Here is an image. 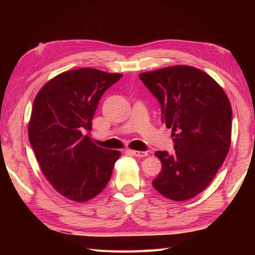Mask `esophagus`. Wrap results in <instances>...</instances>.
<instances>
[{"label":"esophagus","mask_w":255,"mask_h":255,"mask_svg":"<svg viewBox=\"0 0 255 255\" xmlns=\"http://www.w3.org/2000/svg\"><path fill=\"white\" fill-rule=\"evenodd\" d=\"M128 153L133 155V156H137V157L147 156V152H140V150H128Z\"/></svg>","instance_id":"1"}]
</instances>
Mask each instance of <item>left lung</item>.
<instances>
[{
	"mask_svg": "<svg viewBox=\"0 0 255 255\" xmlns=\"http://www.w3.org/2000/svg\"><path fill=\"white\" fill-rule=\"evenodd\" d=\"M139 79L172 129L173 154L157 150L162 170L153 187L167 199L184 201L207 188L231 146L232 107L222 86L196 67L176 65L145 72Z\"/></svg>",
	"mask_w": 255,
	"mask_h": 255,
	"instance_id": "8db88e82",
	"label": "left lung"
}]
</instances>
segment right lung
Returning <instances> with one entry per match:
<instances>
[{
  "instance_id": "right-lung-1",
  "label": "right lung",
  "mask_w": 255,
  "mask_h": 255,
  "mask_svg": "<svg viewBox=\"0 0 255 255\" xmlns=\"http://www.w3.org/2000/svg\"><path fill=\"white\" fill-rule=\"evenodd\" d=\"M123 74L79 68L55 76L33 101L28 135L47 180L76 202L98 196L109 182L118 150L94 145L92 129L99 101Z\"/></svg>"
}]
</instances>
